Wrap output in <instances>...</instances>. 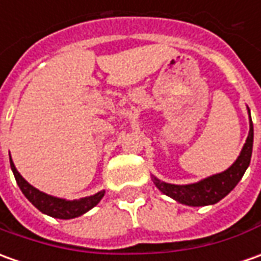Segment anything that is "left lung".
<instances>
[{
  "mask_svg": "<svg viewBox=\"0 0 261 261\" xmlns=\"http://www.w3.org/2000/svg\"><path fill=\"white\" fill-rule=\"evenodd\" d=\"M247 110H249V107H247ZM253 137H254L253 121H251V117H250L249 136H247V140L243 145L242 153L226 171L210 175V177L203 178V180H200L197 182H193V184H184V186L164 182L153 175L154 184L163 194L174 198L175 201H178L181 204L191 205V207L216 204L234 189L237 182L242 180L243 174L246 173V170H247L250 164V160H251Z\"/></svg>",
  "mask_w": 261,
  "mask_h": 261,
  "instance_id": "obj_1",
  "label": "left lung"
}]
</instances>
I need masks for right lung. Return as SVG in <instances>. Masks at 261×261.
Returning a JSON list of instances; mask_svg holds the SVG:
<instances>
[{"instance_id": "obj_1", "label": "right lung", "mask_w": 261, "mask_h": 261, "mask_svg": "<svg viewBox=\"0 0 261 261\" xmlns=\"http://www.w3.org/2000/svg\"><path fill=\"white\" fill-rule=\"evenodd\" d=\"M10 164H11V170L14 173V177L17 180V184L18 187L22 191V194L25 196L30 203H33V205H35L38 210L47 216H51L54 219H75V217H80L83 216L84 213H87L88 210H91L94 205H97L100 203V200L104 197V193L106 191H98L95 193L94 196H90V197L80 198V200H65V198H58L54 197V196H49V194H45L42 193L38 189L33 187L30 182L27 181L25 178L22 175L19 174L17 171V168L14 166V163L10 159Z\"/></svg>"}]
</instances>
